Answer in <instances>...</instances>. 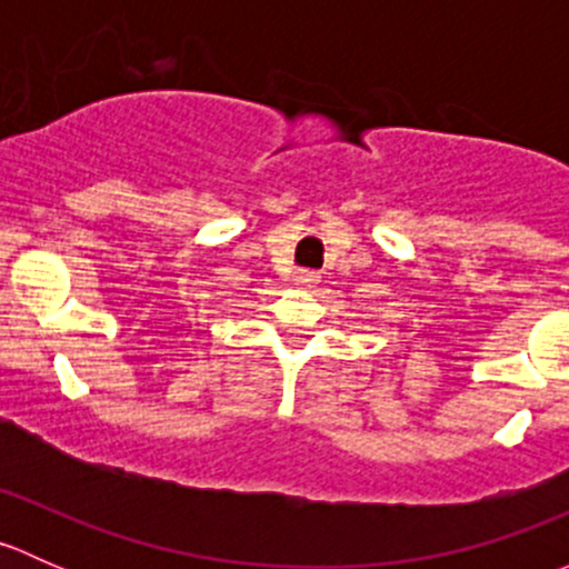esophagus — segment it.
Instances as JSON below:
<instances>
[{"label":"esophagus","mask_w":569,"mask_h":569,"mask_svg":"<svg viewBox=\"0 0 569 569\" xmlns=\"http://www.w3.org/2000/svg\"><path fill=\"white\" fill-rule=\"evenodd\" d=\"M295 280L300 286H317L319 283V272H313V269H297Z\"/></svg>","instance_id":"34e87169"}]
</instances>
